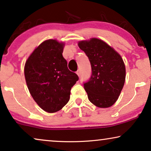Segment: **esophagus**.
<instances>
[{
    "mask_svg": "<svg viewBox=\"0 0 151 151\" xmlns=\"http://www.w3.org/2000/svg\"><path fill=\"white\" fill-rule=\"evenodd\" d=\"M76 74H77V75H78V76H80V71H79V70H78V71H76Z\"/></svg>",
    "mask_w": 151,
    "mask_h": 151,
    "instance_id": "1",
    "label": "esophagus"
}]
</instances>
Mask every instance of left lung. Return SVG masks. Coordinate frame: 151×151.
Instances as JSON below:
<instances>
[{"label":"left lung","mask_w":151,"mask_h":151,"mask_svg":"<svg viewBox=\"0 0 151 151\" xmlns=\"http://www.w3.org/2000/svg\"><path fill=\"white\" fill-rule=\"evenodd\" d=\"M91 63L92 75L84 84L88 100L99 108L113 106L118 99L126 78V68L121 55L106 42L92 38L78 43Z\"/></svg>","instance_id":"1"}]
</instances>
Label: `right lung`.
<instances>
[{
  "label": "right lung",
  "mask_w": 151,
  "mask_h": 151,
  "mask_svg": "<svg viewBox=\"0 0 151 151\" xmlns=\"http://www.w3.org/2000/svg\"><path fill=\"white\" fill-rule=\"evenodd\" d=\"M65 42L49 39L38 45L24 67L28 89L35 102L47 113L57 112L70 99L78 76L70 71L63 56Z\"/></svg>",
  "instance_id": "right-lung-1"
}]
</instances>
